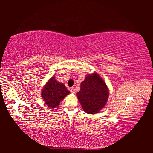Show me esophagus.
Segmentation results:
<instances>
[{
  "mask_svg": "<svg viewBox=\"0 0 153 153\" xmlns=\"http://www.w3.org/2000/svg\"><path fill=\"white\" fill-rule=\"evenodd\" d=\"M70 92L72 93V94H74L75 93V89L74 87H71L70 88Z\"/></svg>",
  "mask_w": 153,
  "mask_h": 153,
  "instance_id": "1",
  "label": "esophagus"
}]
</instances>
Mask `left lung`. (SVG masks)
<instances>
[{
    "label": "left lung",
    "mask_w": 153,
    "mask_h": 153,
    "mask_svg": "<svg viewBox=\"0 0 153 153\" xmlns=\"http://www.w3.org/2000/svg\"><path fill=\"white\" fill-rule=\"evenodd\" d=\"M109 91L105 81L98 74L93 73L85 77L81 83L77 97L85 112L95 114L105 106Z\"/></svg>",
    "instance_id": "8db88e82"
}]
</instances>
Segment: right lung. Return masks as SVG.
<instances>
[{
	"label": "right lung",
	"instance_id": "right-lung-1",
	"mask_svg": "<svg viewBox=\"0 0 153 153\" xmlns=\"http://www.w3.org/2000/svg\"><path fill=\"white\" fill-rule=\"evenodd\" d=\"M70 94V91L63 83H59L53 76L43 87L41 91V97L44 102L51 108H56L65 97Z\"/></svg>",
	"mask_w": 153,
	"mask_h": 153
}]
</instances>
